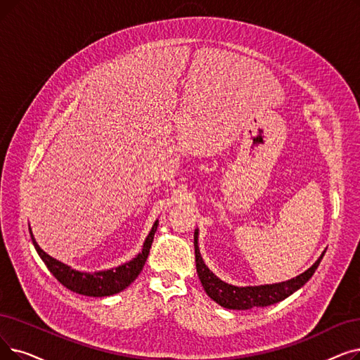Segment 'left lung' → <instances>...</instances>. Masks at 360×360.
Masks as SVG:
<instances>
[{
    "label": "left lung",
    "instance_id": "8db88e82",
    "mask_svg": "<svg viewBox=\"0 0 360 360\" xmlns=\"http://www.w3.org/2000/svg\"><path fill=\"white\" fill-rule=\"evenodd\" d=\"M194 248H195V266L197 274L201 281V285L207 292L212 300L226 309L233 310H247L253 307H266L275 304L281 300L287 299L288 295L302 288L307 281L311 278L318 269L319 263L325 255V252L319 256V259L311 264V266L303 274L297 275L288 281L276 284H264V285H247L237 287L225 283L221 278H217L202 260L198 248V229L194 232Z\"/></svg>",
    "mask_w": 360,
    "mask_h": 360
}]
</instances>
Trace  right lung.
<instances>
[{"label": "right lung", "mask_w": 360, "mask_h": 360, "mask_svg": "<svg viewBox=\"0 0 360 360\" xmlns=\"http://www.w3.org/2000/svg\"><path fill=\"white\" fill-rule=\"evenodd\" d=\"M159 221H155L153 224L151 231L148 232V236L143 244L141 253H138L132 260L120 264V266L112 268V269H104V271H97V272H84V271H76L69 264L60 262L50 255H46L44 250L38 245L37 240L34 238L32 229L29 228L30 232V238H32L34 247L38 252L39 257L42 262L46 264V268L50 269V272L56 276L60 284H63L66 288H69L73 292L88 295V297H107V295H113L124 288H128L139 272L143 271L146 260L148 257L150 248L153 244L154 238V232L158 229Z\"/></svg>", "instance_id": "right-lung-1"}]
</instances>
